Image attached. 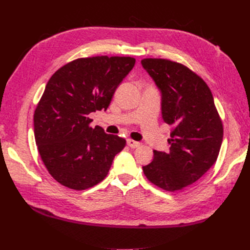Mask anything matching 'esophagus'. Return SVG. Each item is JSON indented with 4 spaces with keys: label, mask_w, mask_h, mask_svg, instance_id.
<instances>
[{
    "label": "esophagus",
    "mask_w": 250,
    "mask_h": 250,
    "mask_svg": "<svg viewBox=\"0 0 250 250\" xmlns=\"http://www.w3.org/2000/svg\"><path fill=\"white\" fill-rule=\"evenodd\" d=\"M126 143H128V145H129L131 148H136V147H139V146L141 145L140 142H136V141L131 140V139H129L128 141H126Z\"/></svg>",
    "instance_id": "esophagus-1"
}]
</instances>
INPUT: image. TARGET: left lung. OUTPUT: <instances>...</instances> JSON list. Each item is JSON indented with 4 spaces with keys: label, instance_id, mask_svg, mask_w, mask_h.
<instances>
[{
    "label": "left lung",
    "instance_id": "left-lung-1",
    "mask_svg": "<svg viewBox=\"0 0 250 250\" xmlns=\"http://www.w3.org/2000/svg\"><path fill=\"white\" fill-rule=\"evenodd\" d=\"M142 65L161 90L163 120L173 125L169 151L153 150L143 171L151 184L174 192L195 183L216 162L224 126L210 89L198 74L167 59L146 58Z\"/></svg>",
    "mask_w": 250,
    "mask_h": 250
}]
</instances>
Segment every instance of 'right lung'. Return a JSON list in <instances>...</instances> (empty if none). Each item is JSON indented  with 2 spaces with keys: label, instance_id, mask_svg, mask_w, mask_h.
Returning a JSON list of instances; mask_svg holds the SVG:
<instances>
[{
  "label": "right lung",
  "instance_id": "right-lung-1",
  "mask_svg": "<svg viewBox=\"0 0 250 250\" xmlns=\"http://www.w3.org/2000/svg\"><path fill=\"white\" fill-rule=\"evenodd\" d=\"M134 64L132 57L78 58L47 83L34 111V136L42 161L59 184L86 190L107 176L125 140L92 128L89 114L107 109Z\"/></svg>",
  "mask_w": 250,
  "mask_h": 250
}]
</instances>
